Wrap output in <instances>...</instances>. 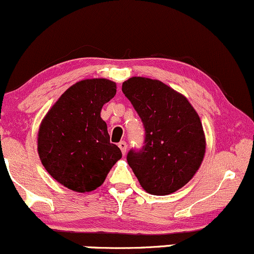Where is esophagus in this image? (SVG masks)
I'll return each mask as SVG.
<instances>
[{
    "mask_svg": "<svg viewBox=\"0 0 254 254\" xmlns=\"http://www.w3.org/2000/svg\"><path fill=\"white\" fill-rule=\"evenodd\" d=\"M118 146H119V149L122 150V152H123V155L127 154V142H125V140H121V142L118 143Z\"/></svg>",
    "mask_w": 254,
    "mask_h": 254,
    "instance_id": "obj_1",
    "label": "esophagus"
}]
</instances>
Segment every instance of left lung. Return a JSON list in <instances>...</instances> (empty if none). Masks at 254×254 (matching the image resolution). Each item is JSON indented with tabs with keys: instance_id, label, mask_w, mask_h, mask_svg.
<instances>
[{
	"instance_id": "8db88e82",
	"label": "left lung",
	"mask_w": 254,
	"mask_h": 254,
	"mask_svg": "<svg viewBox=\"0 0 254 254\" xmlns=\"http://www.w3.org/2000/svg\"><path fill=\"white\" fill-rule=\"evenodd\" d=\"M122 91L145 129L144 146L130 150L127 163L149 194L179 190L193 179L206 152L197 112L183 94L156 79L132 77Z\"/></svg>"
}]
</instances>
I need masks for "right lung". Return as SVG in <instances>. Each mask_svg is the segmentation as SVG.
Listing matches in <instances>:
<instances>
[{"label": "right lung", "instance_id": "1", "mask_svg": "<svg viewBox=\"0 0 254 254\" xmlns=\"http://www.w3.org/2000/svg\"><path fill=\"white\" fill-rule=\"evenodd\" d=\"M117 92L104 78L75 82L61 94L40 124L38 152L42 166L60 185L86 193L103 185L122 151L110 143L103 105Z\"/></svg>", "mask_w": 254, "mask_h": 254}]
</instances>
